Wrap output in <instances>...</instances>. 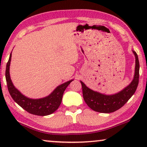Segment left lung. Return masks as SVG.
Wrapping results in <instances>:
<instances>
[{"label": "left lung", "mask_w": 147, "mask_h": 147, "mask_svg": "<svg viewBox=\"0 0 147 147\" xmlns=\"http://www.w3.org/2000/svg\"><path fill=\"white\" fill-rule=\"evenodd\" d=\"M135 56V71L131 83L122 91L112 95H105L88 88L82 81V92L84 101L92 110L101 113H111L122 107L136 92L139 80V61L138 55L132 51Z\"/></svg>", "instance_id": "left-lung-1"}]
</instances>
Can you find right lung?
<instances>
[{
	"instance_id": "obj_1",
	"label": "right lung",
	"mask_w": 147,
	"mask_h": 147,
	"mask_svg": "<svg viewBox=\"0 0 147 147\" xmlns=\"http://www.w3.org/2000/svg\"><path fill=\"white\" fill-rule=\"evenodd\" d=\"M12 53V52H11ZM10 54L9 59L7 63L5 77L7 80V87L10 95L14 101L30 114L37 116H47L53 113L59 108L61 103L63 92L68 85L73 81L70 80L61 85L57 86L53 92L47 97L40 99H31L23 95L12 83L9 74L10 63L11 55Z\"/></svg>"
}]
</instances>
